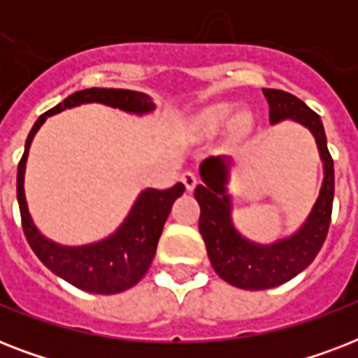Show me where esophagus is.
Wrapping results in <instances>:
<instances>
[{
	"label": "esophagus",
	"mask_w": 358,
	"mask_h": 358,
	"mask_svg": "<svg viewBox=\"0 0 358 358\" xmlns=\"http://www.w3.org/2000/svg\"><path fill=\"white\" fill-rule=\"evenodd\" d=\"M182 182H184L185 189L193 191L196 187V184H199V178H196L195 173H191V171H185V173H182Z\"/></svg>",
	"instance_id": "34e87169"
}]
</instances>
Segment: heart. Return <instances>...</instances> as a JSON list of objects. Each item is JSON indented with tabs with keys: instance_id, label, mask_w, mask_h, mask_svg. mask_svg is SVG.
Listing matches in <instances>:
<instances>
[{
	"instance_id": "obj_1",
	"label": "heart",
	"mask_w": 358,
	"mask_h": 358,
	"mask_svg": "<svg viewBox=\"0 0 358 358\" xmlns=\"http://www.w3.org/2000/svg\"><path fill=\"white\" fill-rule=\"evenodd\" d=\"M230 113H232V106H230V103H215L212 108L204 109V111H201V113L196 115L191 126H193V129H195L196 134H213V131H217V129H221L224 124H227ZM245 122H247V117H239L238 124Z\"/></svg>"
}]
</instances>
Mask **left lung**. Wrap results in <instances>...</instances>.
Instances as JSON below:
<instances>
[{"label":"left lung","instance_id":"left-lung-1","mask_svg":"<svg viewBox=\"0 0 358 358\" xmlns=\"http://www.w3.org/2000/svg\"><path fill=\"white\" fill-rule=\"evenodd\" d=\"M273 124L292 119L310 129L322 154L325 178L316 204L297 234L273 245H256L238 234L230 219L227 195L229 163L223 157H206L201 165L204 184L196 185L195 199L201 206V230L208 256L219 277L241 289H267L286 282L303 269L322 249L327 238L334 199V163L327 148L322 119L299 98L278 89H264Z\"/></svg>","mask_w":358,"mask_h":358}]
</instances>
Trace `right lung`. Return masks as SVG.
I'll return each instance as SVG.
<instances>
[{
    "instance_id": "1",
    "label": "right lung",
    "mask_w": 358,
    "mask_h": 358,
    "mask_svg": "<svg viewBox=\"0 0 358 358\" xmlns=\"http://www.w3.org/2000/svg\"><path fill=\"white\" fill-rule=\"evenodd\" d=\"M98 102L119 108L129 113H148L154 109L150 98L143 92L124 91V89H85L64 98L63 102L53 109L38 117L35 126L31 128L27 141H25L24 156L18 163V176H16V195H18L20 217L25 239L31 249L38 256L44 266L64 278L72 286L91 294H120L124 289L131 288L145 277L148 271L154 255H156L157 241L163 232V224L167 221L173 202L176 196L184 193V184L178 182L167 189H154L148 187L135 201L131 212L126 217L117 232L111 238L98 241V243L85 245V247H63L46 239L36 230L33 219L27 210L24 193V173L27 152L36 129L42 122L59 111L66 108H74L80 103Z\"/></svg>"
}]
</instances>
